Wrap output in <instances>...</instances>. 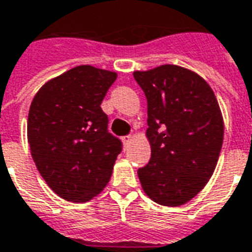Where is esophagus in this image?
I'll return each mask as SVG.
<instances>
[{
  "instance_id": "obj_1",
  "label": "esophagus",
  "mask_w": 252,
  "mask_h": 252,
  "mask_svg": "<svg viewBox=\"0 0 252 252\" xmlns=\"http://www.w3.org/2000/svg\"><path fill=\"white\" fill-rule=\"evenodd\" d=\"M132 140H133V136H131V135H129V136L124 137V140H123V142H124V144H126V146H129V144H131Z\"/></svg>"
}]
</instances>
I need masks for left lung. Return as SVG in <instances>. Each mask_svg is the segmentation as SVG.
Here are the masks:
<instances>
[{"instance_id":"1","label":"left lung","mask_w":252,"mask_h":252,"mask_svg":"<svg viewBox=\"0 0 252 252\" xmlns=\"http://www.w3.org/2000/svg\"><path fill=\"white\" fill-rule=\"evenodd\" d=\"M147 98L148 164L137 170L144 193L164 206L186 204L216 169L224 121L204 78L185 67L162 64L133 71Z\"/></svg>"}]
</instances>
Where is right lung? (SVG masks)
Instances as JSON below:
<instances>
[{"instance_id": "obj_1", "label": "right lung", "mask_w": 252, "mask_h": 252, "mask_svg": "<svg viewBox=\"0 0 252 252\" xmlns=\"http://www.w3.org/2000/svg\"><path fill=\"white\" fill-rule=\"evenodd\" d=\"M117 74L82 64L46 82L32 99L28 143L36 167L59 197L86 202L108 185L121 142L101 109Z\"/></svg>"}]
</instances>
